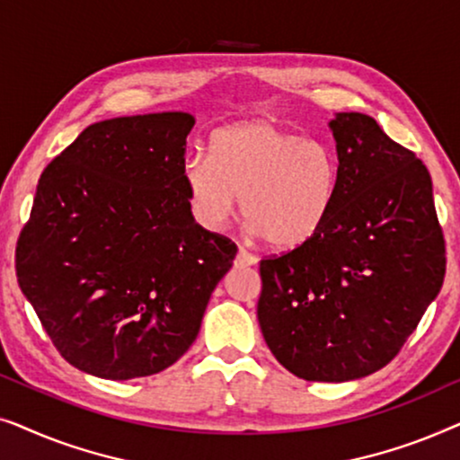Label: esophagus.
Segmentation results:
<instances>
[{
  "label": "esophagus",
  "instance_id": "esophagus-1",
  "mask_svg": "<svg viewBox=\"0 0 460 460\" xmlns=\"http://www.w3.org/2000/svg\"><path fill=\"white\" fill-rule=\"evenodd\" d=\"M255 263H257V255L249 253L247 249H238L236 266H255Z\"/></svg>",
  "mask_w": 460,
  "mask_h": 460
}]
</instances>
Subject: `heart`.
Segmentation results:
<instances>
[{"mask_svg": "<svg viewBox=\"0 0 460 460\" xmlns=\"http://www.w3.org/2000/svg\"><path fill=\"white\" fill-rule=\"evenodd\" d=\"M211 153L186 163L194 213L205 228H222L243 197V217L276 249L304 247L323 230L339 186L331 144L251 121L217 131Z\"/></svg>", "mask_w": 460, "mask_h": 460, "instance_id": "obj_1", "label": "heart"}]
</instances>
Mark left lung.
<instances>
[{
  "mask_svg": "<svg viewBox=\"0 0 460 460\" xmlns=\"http://www.w3.org/2000/svg\"><path fill=\"white\" fill-rule=\"evenodd\" d=\"M335 205L304 247L263 257L257 318L270 351L305 381L367 376L398 356L446 274L431 175L373 117L331 121Z\"/></svg>",
  "mask_w": 460,
  "mask_h": 460,
  "instance_id": "left-lung-1",
  "label": "left lung"
}]
</instances>
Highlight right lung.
<instances>
[{
    "instance_id": "add662e5",
    "label": "right lung",
    "mask_w": 460,
    "mask_h": 460,
    "mask_svg": "<svg viewBox=\"0 0 460 460\" xmlns=\"http://www.w3.org/2000/svg\"><path fill=\"white\" fill-rule=\"evenodd\" d=\"M188 112L93 123L43 169L16 279L68 364L112 381L156 375L199 335L236 244L194 222Z\"/></svg>"
}]
</instances>
